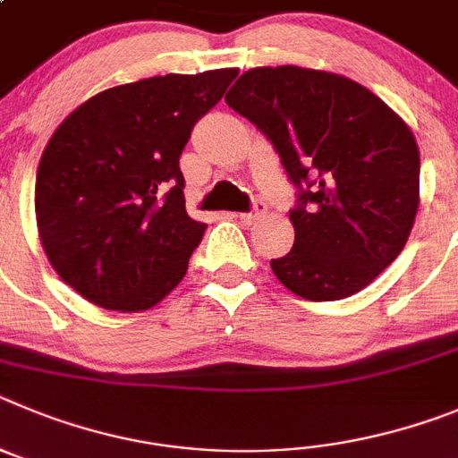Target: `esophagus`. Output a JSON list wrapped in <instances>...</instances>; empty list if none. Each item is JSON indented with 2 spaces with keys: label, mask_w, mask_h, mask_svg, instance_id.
<instances>
[{
  "label": "esophagus",
  "mask_w": 458,
  "mask_h": 458,
  "mask_svg": "<svg viewBox=\"0 0 458 458\" xmlns=\"http://www.w3.org/2000/svg\"><path fill=\"white\" fill-rule=\"evenodd\" d=\"M265 216V205H255L253 212H244V214H239V221L244 225H253L255 221H259Z\"/></svg>",
  "instance_id": "esophagus-1"
}]
</instances>
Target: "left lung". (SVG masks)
<instances>
[{"label": "left lung", "mask_w": 458, "mask_h": 458, "mask_svg": "<svg viewBox=\"0 0 458 458\" xmlns=\"http://www.w3.org/2000/svg\"><path fill=\"white\" fill-rule=\"evenodd\" d=\"M225 102L271 139L299 187L294 246L271 259L276 278L308 301L368 287L402 253L418 214L411 127L358 81L299 65L246 70Z\"/></svg>", "instance_id": "1"}]
</instances>
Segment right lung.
<instances>
[{
	"label": "right lung",
	"instance_id": "right-lung-1",
	"mask_svg": "<svg viewBox=\"0 0 458 458\" xmlns=\"http://www.w3.org/2000/svg\"><path fill=\"white\" fill-rule=\"evenodd\" d=\"M237 68L166 75L89 98L55 130L36 173L49 265L105 310L157 306L208 225L184 209L180 155Z\"/></svg>",
	"mask_w": 458,
	"mask_h": 458
}]
</instances>
